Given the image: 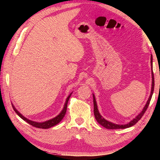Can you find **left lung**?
<instances>
[{
  "label": "left lung",
  "mask_w": 160,
  "mask_h": 160,
  "mask_svg": "<svg viewBox=\"0 0 160 160\" xmlns=\"http://www.w3.org/2000/svg\"><path fill=\"white\" fill-rule=\"evenodd\" d=\"M150 63H151V68H152V88H151V92H150V95L149 97L148 100L146 104L145 105L144 108H143L142 112H140L138 115L135 116V118L132 119V121H130L129 123L127 124H124V125H118V124H116L113 123L112 122H110V121H107L104 118H103V116L100 114L98 110V108H97V102H96V99L95 97H94V94H93V102H94V117H95L96 120L97 122H98L100 125H102L103 127L106 128L107 129H124V128H129V127H131L133 125H135L138 121L140 118H142V116L144 114L145 111L147 110L148 107L150 104V100L152 98V96L153 94V91H154V86H155V80H154V74L152 72V56H151L150 58Z\"/></svg>",
  "instance_id": "left-lung-1"
}]
</instances>
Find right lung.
<instances>
[{
  "label": "right lung",
  "instance_id": "1",
  "mask_svg": "<svg viewBox=\"0 0 160 160\" xmlns=\"http://www.w3.org/2000/svg\"><path fill=\"white\" fill-rule=\"evenodd\" d=\"M72 92L70 93L68 97H67V99L66 100V102H65V104H64V107H63V109H62V111L61 112V113H59L58 115H57L56 116V117H54L51 119H49V120L48 121H46L44 122H36V121H31L29 120V119L27 118L26 117H25L22 114H21V113L18 112V111L16 109V108L15 107L14 105L12 104V106L13 109H14L15 112H16V113L20 116V117L23 119L24 121H25L27 123H28L29 124H30V125L33 126L34 127H36V128H44V129H47V128H49L51 127H53L54 126H56V124H58V123L61 122V121L62 119L63 118L65 114H66V110H67V106H68V100L70 99V96H71Z\"/></svg>",
  "mask_w": 160,
  "mask_h": 160
}]
</instances>
